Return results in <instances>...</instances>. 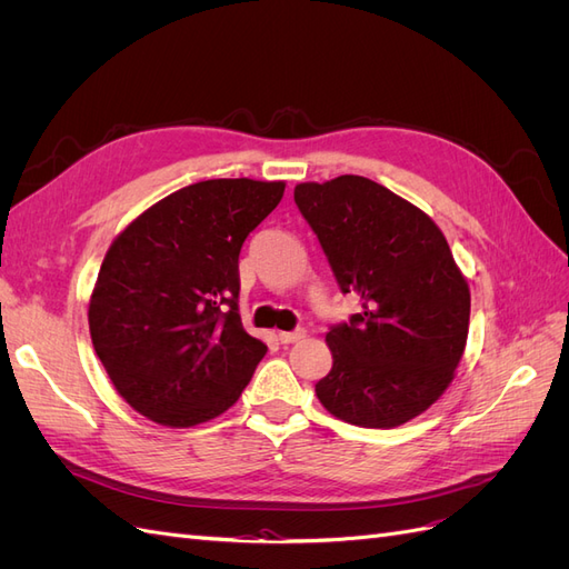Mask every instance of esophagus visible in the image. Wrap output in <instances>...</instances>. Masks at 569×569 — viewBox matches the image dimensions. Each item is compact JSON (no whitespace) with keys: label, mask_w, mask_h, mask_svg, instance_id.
Segmentation results:
<instances>
[{"label":"esophagus","mask_w":569,"mask_h":569,"mask_svg":"<svg viewBox=\"0 0 569 569\" xmlns=\"http://www.w3.org/2000/svg\"><path fill=\"white\" fill-rule=\"evenodd\" d=\"M306 337V332L303 330H295V332H280L278 335V339L282 341V343H295V341H299V339H303Z\"/></svg>","instance_id":"34e87169"}]
</instances>
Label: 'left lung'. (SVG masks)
I'll return each mask as SVG.
<instances>
[{"label": "left lung", "mask_w": 569, "mask_h": 569, "mask_svg": "<svg viewBox=\"0 0 569 569\" xmlns=\"http://www.w3.org/2000/svg\"><path fill=\"white\" fill-rule=\"evenodd\" d=\"M295 201L360 313L325 341L332 370L316 385L335 418L391 429L451 385L470 327V287L449 242L418 206L360 176L301 182Z\"/></svg>", "instance_id": "8db88e82"}]
</instances>
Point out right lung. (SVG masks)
Segmentation results:
<instances>
[{"mask_svg":"<svg viewBox=\"0 0 569 569\" xmlns=\"http://www.w3.org/2000/svg\"><path fill=\"white\" fill-rule=\"evenodd\" d=\"M284 182L203 180L137 216L90 297L94 351L140 416L194 427L226 412L268 351L239 318V251Z\"/></svg>","mask_w":569,"mask_h":569,"instance_id":"add662e5","label":"right lung"}]
</instances>
